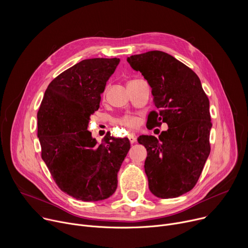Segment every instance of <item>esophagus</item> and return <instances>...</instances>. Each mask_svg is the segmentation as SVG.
<instances>
[{"label":"esophagus","mask_w":248,"mask_h":248,"mask_svg":"<svg viewBox=\"0 0 248 248\" xmlns=\"http://www.w3.org/2000/svg\"><path fill=\"white\" fill-rule=\"evenodd\" d=\"M128 139H129V142L131 143V144H133L135 141H136V137L133 135V134H128Z\"/></svg>","instance_id":"obj_1"}]
</instances>
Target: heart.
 Listing matches in <instances>:
<instances>
[{"label": "heart", "mask_w": 248, "mask_h": 248, "mask_svg": "<svg viewBox=\"0 0 248 248\" xmlns=\"http://www.w3.org/2000/svg\"><path fill=\"white\" fill-rule=\"evenodd\" d=\"M118 124L126 127V128H128V129H132V128H135V127L138 126L139 119L135 116L125 115L118 121Z\"/></svg>", "instance_id": "1"}]
</instances>
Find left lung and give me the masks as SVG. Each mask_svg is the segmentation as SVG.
Masks as SVG:
<instances>
[{
    "label": "left lung",
    "mask_w": 248,
    "mask_h": 248,
    "mask_svg": "<svg viewBox=\"0 0 248 248\" xmlns=\"http://www.w3.org/2000/svg\"><path fill=\"white\" fill-rule=\"evenodd\" d=\"M127 62L152 88L158 112L148 116L149 126H169L159 138L137 139L147 150L149 189L163 199L181 196L194 187L210 154L209 99L193 70L165 52L133 55Z\"/></svg>",
    "instance_id": "1"
}]
</instances>
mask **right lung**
Wrapping results in <instances>:
<instances>
[{
	"label": "right lung",
	"mask_w": 248,
	"mask_h": 248,
	"mask_svg": "<svg viewBox=\"0 0 248 248\" xmlns=\"http://www.w3.org/2000/svg\"><path fill=\"white\" fill-rule=\"evenodd\" d=\"M120 59L83 60L47 87L37 114L41 156L60 189L76 199L100 201L118 186L128 138L107 133L102 143L87 129Z\"/></svg>",
	"instance_id": "obj_1"
}]
</instances>
